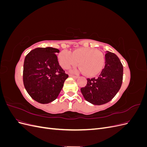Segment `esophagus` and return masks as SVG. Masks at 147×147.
<instances>
[{"label":"esophagus","instance_id":"1","mask_svg":"<svg viewBox=\"0 0 147 147\" xmlns=\"http://www.w3.org/2000/svg\"><path fill=\"white\" fill-rule=\"evenodd\" d=\"M70 77H72V78H75V79H77V78H78V76H75V75H70Z\"/></svg>","mask_w":147,"mask_h":147}]
</instances>
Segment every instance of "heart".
<instances>
[{"mask_svg":"<svg viewBox=\"0 0 147 147\" xmlns=\"http://www.w3.org/2000/svg\"><path fill=\"white\" fill-rule=\"evenodd\" d=\"M58 61L64 69L77 66L78 63L80 72L85 73L92 77L98 74L105 65V56L103 53L96 49L90 48H79L72 52L63 51L58 55Z\"/></svg>","mask_w":147,"mask_h":147,"instance_id":"1","label":"heart"}]
</instances>
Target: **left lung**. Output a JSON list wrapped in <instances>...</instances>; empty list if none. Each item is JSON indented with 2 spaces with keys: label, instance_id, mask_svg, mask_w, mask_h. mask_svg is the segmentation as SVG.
Here are the masks:
<instances>
[{
  "label": "left lung",
  "instance_id": "8db88e82",
  "mask_svg": "<svg viewBox=\"0 0 147 147\" xmlns=\"http://www.w3.org/2000/svg\"><path fill=\"white\" fill-rule=\"evenodd\" d=\"M105 64L98 77L87 78L86 85L81 88L86 100L94 105H102L112 100L121 86L123 67L118 56L107 51Z\"/></svg>",
  "mask_w": 147,
  "mask_h": 147
}]
</instances>
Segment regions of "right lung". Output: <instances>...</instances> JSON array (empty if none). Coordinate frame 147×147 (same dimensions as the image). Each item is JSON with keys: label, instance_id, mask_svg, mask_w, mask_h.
I'll list each match as a JSON object with an SVG mask.
<instances>
[{"label": "right lung", "instance_id": "right-lung-1", "mask_svg": "<svg viewBox=\"0 0 147 147\" xmlns=\"http://www.w3.org/2000/svg\"><path fill=\"white\" fill-rule=\"evenodd\" d=\"M52 47L37 48L26 55L23 66V83L32 98L40 104L55 100L69 75L59 65Z\"/></svg>", "mask_w": 147, "mask_h": 147}]
</instances>
